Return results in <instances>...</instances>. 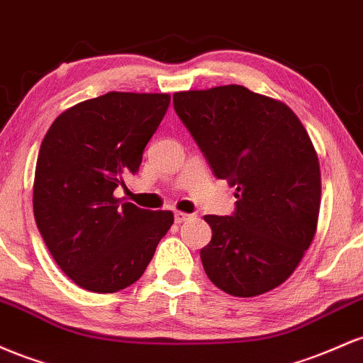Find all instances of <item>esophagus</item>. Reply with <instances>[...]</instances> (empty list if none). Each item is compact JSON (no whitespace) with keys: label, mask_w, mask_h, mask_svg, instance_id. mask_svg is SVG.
Returning a JSON list of instances; mask_svg holds the SVG:
<instances>
[{"label":"esophagus","mask_w":363,"mask_h":363,"mask_svg":"<svg viewBox=\"0 0 363 363\" xmlns=\"http://www.w3.org/2000/svg\"><path fill=\"white\" fill-rule=\"evenodd\" d=\"M190 218H192V214L182 213V211H177V213H174V223H178V225L183 221H189Z\"/></svg>","instance_id":"1"}]
</instances>
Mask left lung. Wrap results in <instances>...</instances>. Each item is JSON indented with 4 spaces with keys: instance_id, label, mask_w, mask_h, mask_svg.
<instances>
[{
    "instance_id": "1",
    "label": "left lung",
    "mask_w": 363,
    "mask_h": 363,
    "mask_svg": "<svg viewBox=\"0 0 363 363\" xmlns=\"http://www.w3.org/2000/svg\"><path fill=\"white\" fill-rule=\"evenodd\" d=\"M173 103L238 199L233 216H203L213 230L201 250L207 278L242 298L274 290L317 231L320 166L307 130L286 104L243 85L174 92Z\"/></svg>"
}]
</instances>
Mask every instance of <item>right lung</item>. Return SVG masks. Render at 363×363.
Listing matches in <instances>:
<instances>
[{
  "instance_id": "1",
  "label": "right lung",
  "mask_w": 363,
  "mask_h": 363,
  "mask_svg": "<svg viewBox=\"0 0 363 363\" xmlns=\"http://www.w3.org/2000/svg\"><path fill=\"white\" fill-rule=\"evenodd\" d=\"M169 94L108 92L52 121L34 177V218L60 269L84 290L115 293L144 274L171 211L115 197L168 111Z\"/></svg>"
}]
</instances>
